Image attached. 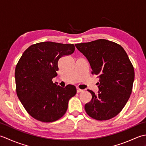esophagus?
Instances as JSON below:
<instances>
[{"mask_svg": "<svg viewBox=\"0 0 146 146\" xmlns=\"http://www.w3.org/2000/svg\"><path fill=\"white\" fill-rule=\"evenodd\" d=\"M83 91V90L80 89L79 88H76V92H77V93H80V92H82Z\"/></svg>", "mask_w": 146, "mask_h": 146, "instance_id": "esophagus-1", "label": "esophagus"}]
</instances>
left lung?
I'll return each mask as SVG.
<instances>
[{
  "label": "left lung",
  "instance_id": "left-lung-1",
  "mask_svg": "<svg viewBox=\"0 0 146 146\" xmlns=\"http://www.w3.org/2000/svg\"><path fill=\"white\" fill-rule=\"evenodd\" d=\"M75 46L99 78L98 95L88 90L92 98L85 105L86 112L98 120L110 119L120 112L132 92L135 74L128 55L120 45L106 39Z\"/></svg>",
  "mask_w": 146,
  "mask_h": 146
}]
</instances>
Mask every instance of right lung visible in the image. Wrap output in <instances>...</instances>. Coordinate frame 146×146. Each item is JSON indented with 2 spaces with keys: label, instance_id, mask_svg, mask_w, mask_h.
Segmentation results:
<instances>
[{
  "label": "right lung",
  "instance_id": "add662e5",
  "mask_svg": "<svg viewBox=\"0 0 146 146\" xmlns=\"http://www.w3.org/2000/svg\"><path fill=\"white\" fill-rule=\"evenodd\" d=\"M73 44L50 41L31 45L24 52L15 70L17 97L31 116L54 122L66 113L70 99L76 94L74 85L61 87L52 82L57 76L59 59L75 51Z\"/></svg>",
  "mask_w": 146,
  "mask_h": 146
}]
</instances>
